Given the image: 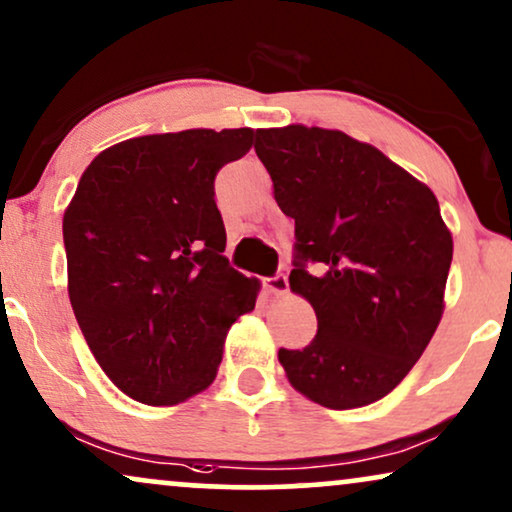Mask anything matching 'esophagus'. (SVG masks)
Masks as SVG:
<instances>
[{
	"label": "esophagus",
	"mask_w": 512,
	"mask_h": 512,
	"mask_svg": "<svg viewBox=\"0 0 512 512\" xmlns=\"http://www.w3.org/2000/svg\"><path fill=\"white\" fill-rule=\"evenodd\" d=\"M264 288L274 295H286L288 293V276L286 274H274L264 278Z\"/></svg>",
	"instance_id": "1"
}]
</instances>
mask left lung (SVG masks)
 I'll list each match as a JSON object with an SVG mask.
<instances>
[{"mask_svg": "<svg viewBox=\"0 0 512 512\" xmlns=\"http://www.w3.org/2000/svg\"><path fill=\"white\" fill-rule=\"evenodd\" d=\"M257 158L295 219L290 288L319 331L278 349L297 392L345 411L390 394L425 352L444 309L454 243L428 186L338 129H257Z\"/></svg>", "mask_w": 512, "mask_h": 512, "instance_id": "8db88e82", "label": "left lung"}]
</instances>
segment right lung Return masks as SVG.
I'll return each mask as SVG.
<instances>
[{"label":"right lung","instance_id":"right-lung-1","mask_svg":"<svg viewBox=\"0 0 512 512\" xmlns=\"http://www.w3.org/2000/svg\"><path fill=\"white\" fill-rule=\"evenodd\" d=\"M255 132L186 129L96 155L63 215L68 293L84 340L127 397L179 404L217 375L257 281L222 255L215 179Z\"/></svg>","mask_w":512,"mask_h":512}]
</instances>
